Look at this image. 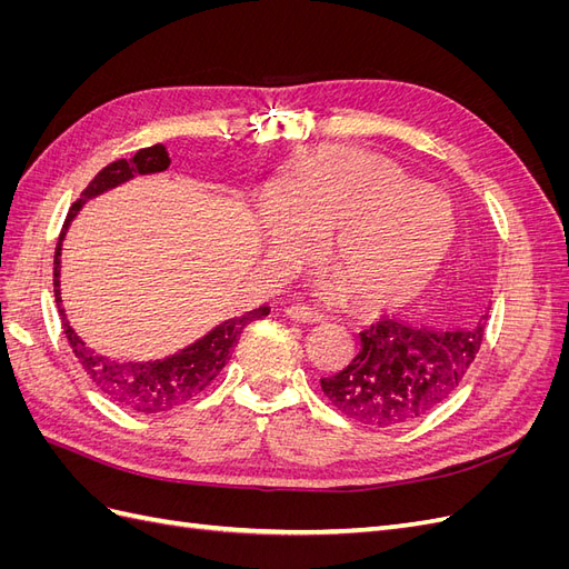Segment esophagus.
<instances>
[{
  "instance_id": "1",
  "label": "esophagus",
  "mask_w": 569,
  "mask_h": 569,
  "mask_svg": "<svg viewBox=\"0 0 569 569\" xmlns=\"http://www.w3.org/2000/svg\"><path fill=\"white\" fill-rule=\"evenodd\" d=\"M284 313H287L291 320L306 322V325H316V322L322 320V313L313 311V308H308V306H289Z\"/></svg>"
}]
</instances>
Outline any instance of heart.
<instances>
[{
	"label": "heart",
	"mask_w": 569,
	"mask_h": 569,
	"mask_svg": "<svg viewBox=\"0 0 569 569\" xmlns=\"http://www.w3.org/2000/svg\"><path fill=\"white\" fill-rule=\"evenodd\" d=\"M270 251L299 258L327 237L325 258L349 295L401 303L435 278L456 239L451 201L377 153L322 147L261 206Z\"/></svg>",
	"instance_id": "obj_1"
}]
</instances>
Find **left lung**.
<instances>
[{"instance_id": "left-lung-1", "label": "left lung", "mask_w": 569, "mask_h": 569, "mask_svg": "<svg viewBox=\"0 0 569 569\" xmlns=\"http://www.w3.org/2000/svg\"><path fill=\"white\" fill-rule=\"evenodd\" d=\"M489 313L475 327L425 330L382 318L360 332L351 363L320 387L343 416L370 427H396L427 416L462 382L485 339Z\"/></svg>"}]
</instances>
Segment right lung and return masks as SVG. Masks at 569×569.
<instances>
[{"instance_id":"add662e5","label":"right lung","mask_w":569,"mask_h":569,"mask_svg":"<svg viewBox=\"0 0 569 569\" xmlns=\"http://www.w3.org/2000/svg\"><path fill=\"white\" fill-rule=\"evenodd\" d=\"M168 166H170V159H168L166 147L153 144L137 151L132 159H118L107 168H101L94 176V180L84 187L80 199L71 206V211H68L59 234V244L54 251V297H57L63 335L68 343H71L80 366L90 375V380L101 393L109 396V399L120 408L142 412V416H159V412L176 410L197 399V396L216 380L218 372L226 368L244 327L270 313L268 306L253 308V311L244 316H237L216 325L209 335H203L194 343H189V347H184L182 351L161 360H142V363H126V360H113L109 356L97 353L76 335L73 327L68 325L66 311L61 308V289H59L61 258L59 256H61V242L68 226H71V220L80 213L82 203L88 199L104 194L109 189L132 180L134 176L161 173V170H166Z\"/></svg>"}]
</instances>
